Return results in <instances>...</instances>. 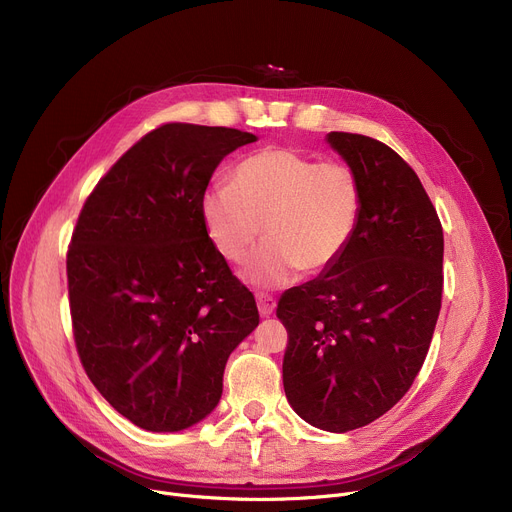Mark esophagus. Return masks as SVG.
<instances>
[{
  "label": "esophagus",
  "instance_id": "34e87169",
  "mask_svg": "<svg viewBox=\"0 0 512 512\" xmlns=\"http://www.w3.org/2000/svg\"><path fill=\"white\" fill-rule=\"evenodd\" d=\"M255 299H257L259 313H261L263 317H270V315L274 313V309H276V299H274V297H270V294L257 292V294H255Z\"/></svg>",
  "mask_w": 512,
  "mask_h": 512
}]
</instances>
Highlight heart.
Returning a JSON list of instances; mask_svg holds the SVG:
<instances>
[{
	"mask_svg": "<svg viewBox=\"0 0 512 512\" xmlns=\"http://www.w3.org/2000/svg\"><path fill=\"white\" fill-rule=\"evenodd\" d=\"M365 191L357 170L340 159L315 161L292 147H265L232 166L228 184L201 197L205 232L226 261L245 263L261 234L249 278L286 284L297 270L324 274L351 247L363 218Z\"/></svg>",
	"mask_w": 512,
	"mask_h": 512,
	"instance_id": "b5f03b06",
	"label": "heart"
}]
</instances>
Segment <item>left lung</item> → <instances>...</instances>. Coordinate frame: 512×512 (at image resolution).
Returning a JSON list of instances; mask_svg holds the SVG:
<instances>
[{
    "label": "left lung",
    "instance_id": "8db88e82",
    "mask_svg": "<svg viewBox=\"0 0 512 512\" xmlns=\"http://www.w3.org/2000/svg\"><path fill=\"white\" fill-rule=\"evenodd\" d=\"M361 176L365 205L351 247L319 278L286 290V398L307 423L344 434L409 392L442 307L444 234L415 170L365 134L330 132Z\"/></svg>",
    "mask_w": 512,
    "mask_h": 512
}]
</instances>
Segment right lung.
<instances>
[{"label": "right lung", "mask_w": 512, "mask_h": 512, "mask_svg": "<svg viewBox=\"0 0 512 512\" xmlns=\"http://www.w3.org/2000/svg\"><path fill=\"white\" fill-rule=\"evenodd\" d=\"M255 134L168 122L87 197L66 255L76 353L110 405L147 432H180L222 396L224 367L259 324L253 292L201 220L213 170Z\"/></svg>", "instance_id": "add662e5"}]
</instances>
